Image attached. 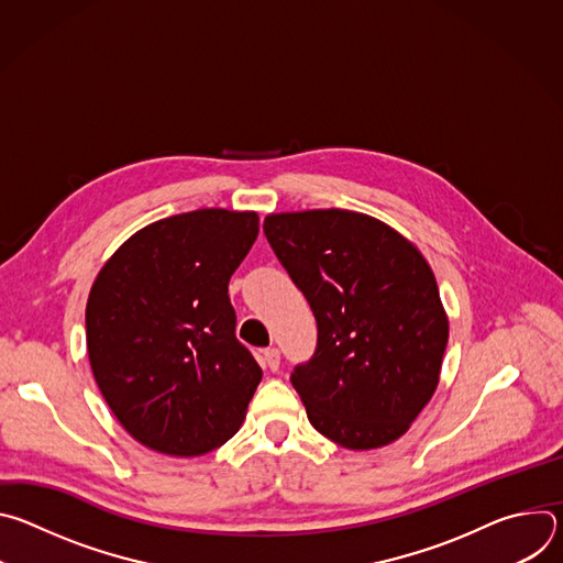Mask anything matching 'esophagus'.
I'll use <instances>...</instances> for the list:
<instances>
[{"label": "esophagus", "instance_id": "obj_1", "mask_svg": "<svg viewBox=\"0 0 563 563\" xmlns=\"http://www.w3.org/2000/svg\"><path fill=\"white\" fill-rule=\"evenodd\" d=\"M263 361H265L267 369L276 372V369L280 367V350H278V347H267V350L263 352Z\"/></svg>", "mask_w": 563, "mask_h": 563}]
</instances>
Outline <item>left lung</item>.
I'll return each mask as SVG.
<instances>
[{"label": "left lung", "instance_id": "8db88e82", "mask_svg": "<svg viewBox=\"0 0 563 563\" xmlns=\"http://www.w3.org/2000/svg\"><path fill=\"white\" fill-rule=\"evenodd\" d=\"M263 231L316 318V350L289 376L309 423L350 450L406 434L428 406L448 318L419 250L365 213H272Z\"/></svg>", "mask_w": 563, "mask_h": 563}]
</instances>
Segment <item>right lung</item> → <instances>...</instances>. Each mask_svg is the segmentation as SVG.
<instances>
[{"label": "right lung", "mask_w": 563, "mask_h": 563, "mask_svg": "<svg viewBox=\"0 0 563 563\" xmlns=\"http://www.w3.org/2000/svg\"><path fill=\"white\" fill-rule=\"evenodd\" d=\"M258 235L254 211L157 220L111 256L87 305L96 383L142 445L198 456L229 441L263 378L235 339L229 278Z\"/></svg>", "instance_id": "1"}]
</instances>
